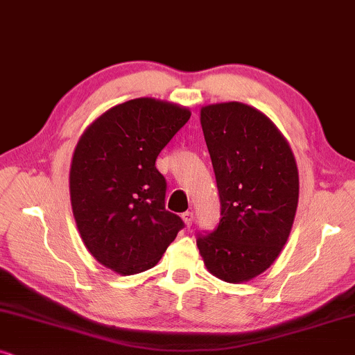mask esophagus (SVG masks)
Masks as SVG:
<instances>
[{"mask_svg": "<svg viewBox=\"0 0 355 355\" xmlns=\"http://www.w3.org/2000/svg\"><path fill=\"white\" fill-rule=\"evenodd\" d=\"M182 219H183V222H185V225H187V227H190V225H191V222H193V212H191V211L183 212V214H182Z\"/></svg>", "mask_w": 355, "mask_h": 355, "instance_id": "34e87169", "label": "esophagus"}]
</instances>
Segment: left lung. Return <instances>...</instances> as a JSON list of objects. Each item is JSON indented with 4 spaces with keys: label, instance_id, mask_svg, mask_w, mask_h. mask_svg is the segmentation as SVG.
I'll return each mask as SVG.
<instances>
[{
    "label": "left lung",
    "instance_id": "obj_1",
    "mask_svg": "<svg viewBox=\"0 0 355 355\" xmlns=\"http://www.w3.org/2000/svg\"><path fill=\"white\" fill-rule=\"evenodd\" d=\"M200 121L214 167L220 222L196 240L205 266L240 284L266 271L289 239L299 205V170L271 118L242 102L205 105Z\"/></svg>",
    "mask_w": 355,
    "mask_h": 355
}]
</instances>
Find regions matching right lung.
<instances>
[{
	"instance_id": "obj_1",
	"label": "right lung",
	"mask_w": 355,
	"mask_h": 355,
	"mask_svg": "<svg viewBox=\"0 0 355 355\" xmlns=\"http://www.w3.org/2000/svg\"><path fill=\"white\" fill-rule=\"evenodd\" d=\"M190 116L177 103L133 98L98 115L76 144L73 216L89 253L112 271H148L183 227L165 209L167 183L155 159Z\"/></svg>"
}]
</instances>
